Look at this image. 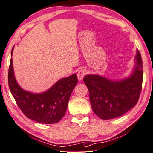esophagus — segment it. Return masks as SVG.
<instances>
[{
	"mask_svg": "<svg viewBox=\"0 0 153 153\" xmlns=\"http://www.w3.org/2000/svg\"><path fill=\"white\" fill-rule=\"evenodd\" d=\"M86 70L84 69H82L79 71L78 72H77V79H79V80H82V79H83V77H84L86 74Z\"/></svg>",
	"mask_w": 153,
	"mask_h": 153,
	"instance_id": "34e87169",
	"label": "esophagus"
}]
</instances>
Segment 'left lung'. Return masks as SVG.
<instances>
[{
    "instance_id": "1",
    "label": "left lung",
    "mask_w": 153,
    "mask_h": 153,
    "mask_svg": "<svg viewBox=\"0 0 153 153\" xmlns=\"http://www.w3.org/2000/svg\"><path fill=\"white\" fill-rule=\"evenodd\" d=\"M83 80L89 91L93 112L102 120L120 117L133 108L140 97L143 80L140 51H136L135 65L128 76L114 80L97 74H88Z\"/></svg>"
}]
</instances>
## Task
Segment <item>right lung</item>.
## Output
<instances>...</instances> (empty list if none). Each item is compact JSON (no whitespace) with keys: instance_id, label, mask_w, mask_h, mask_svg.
I'll list each match as a JSON object with an SVG mask.
<instances>
[{"instance_id":"obj_1","label":"right lung","mask_w":153,"mask_h":153,"mask_svg":"<svg viewBox=\"0 0 153 153\" xmlns=\"http://www.w3.org/2000/svg\"><path fill=\"white\" fill-rule=\"evenodd\" d=\"M8 83L13 98L27 117L41 124H56L65 116L71 94L77 83V77L76 74H73L59 79L44 92H31L23 89L18 83L11 58Z\"/></svg>"}]
</instances>
